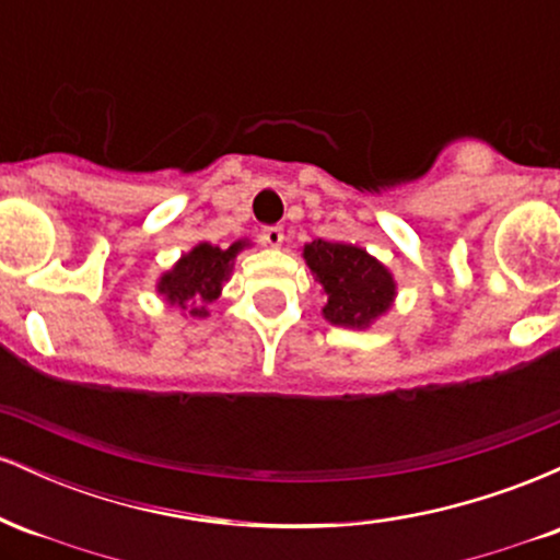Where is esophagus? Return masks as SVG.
<instances>
[{"label":"esophagus","mask_w":560,"mask_h":560,"mask_svg":"<svg viewBox=\"0 0 560 560\" xmlns=\"http://www.w3.org/2000/svg\"><path fill=\"white\" fill-rule=\"evenodd\" d=\"M260 240H262V244H268V247H281V244H284V229L266 226L260 231Z\"/></svg>","instance_id":"34e87169"}]
</instances>
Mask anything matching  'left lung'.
I'll use <instances>...</instances> for the list:
<instances>
[{
  "mask_svg": "<svg viewBox=\"0 0 560 560\" xmlns=\"http://www.w3.org/2000/svg\"><path fill=\"white\" fill-rule=\"evenodd\" d=\"M313 279L324 287V318L342 329H369L387 316L397 298L395 276L358 244L313 240L302 247Z\"/></svg>",
  "mask_w": 560,
  "mask_h": 560,
  "instance_id": "left-lung-1",
  "label": "left lung"
}]
</instances>
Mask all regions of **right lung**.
<instances>
[{"mask_svg":"<svg viewBox=\"0 0 560 560\" xmlns=\"http://www.w3.org/2000/svg\"><path fill=\"white\" fill-rule=\"evenodd\" d=\"M249 240H236L231 247H218V244L199 242L189 253H184L168 271L160 273L155 292L178 307L182 316L208 318V305L221 298L223 284L231 279L234 260L242 249L249 247Z\"/></svg>","mask_w":560,"mask_h":560,"instance_id":"right-lung-1","label":"right lung"}]
</instances>
